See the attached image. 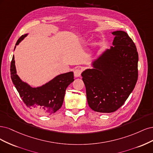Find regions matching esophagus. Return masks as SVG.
<instances>
[{
  "mask_svg": "<svg viewBox=\"0 0 153 153\" xmlns=\"http://www.w3.org/2000/svg\"><path fill=\"white\" fill-rule=\"evenodd\" d=\"M81 69L79 68H76V69L74 70V76L76 77H79L81 74Z\"/></svg>",
  "mask_w": 153,
  "mask_h": 153,
  "instance_id": "34e87169",
  "label": "esophagus"
}]
</instances>
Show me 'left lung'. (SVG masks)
<instances>
[{"label":"left lung","mask_w":153,"mask_h":153,"mask_svg":"<svg viewBox=\"0 0 153 153\" xmlns=\"http://www.w3.org/2000/svg\"><path fill=\"white\" fill-rule=\"evenodd\" d=\"M112 46L91 62L92 68L81 73L88 103L92 110L110 113L124 104L138 78L139 55L127 33L117 30Z\"/></svg>","instance_id":"1"}]
</instances>
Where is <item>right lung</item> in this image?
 Listing matches in <instances>:
<instances>
[{
	"instance_id": "obj_1",
	"label": "right lung",
	"mask_w": 153,
	"mask_h": 153,
	"mask_svg": "<svg viewBox=\"0 0 153 153\" xmlns=\"http://www.w3.org/2000/svg\"><path fill=\"white\" fill-rule=\"evenodd\" d=\"M27 35L26 33L18 39L14 50ZM10 70L13 85L23 102L40 115H51L60 109L67 88L74 80L73 72H68L56 76L42 86L33 88L18 76L14 56Z\"/></svg>"
}]
</instances>
